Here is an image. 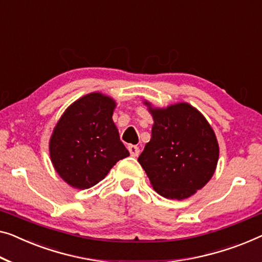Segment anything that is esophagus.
Listing matches in <instances>:
<instances>
[{
	"label": "esophagus",
	"mask_w": 262,
	"mask_h": 262,
	"mask_svg": "<svg viewBox=\"0 0 262 262\" xmlns=\"http://www.w3.org/2000/svg\"><path fill=\"white\" fill-rule=\"evenodd\" d=\"M128 150H129V153L132 156H134L136 158L140 154V149L138 146H134V144H130V146H128Z\"/></svg>",
	"instance_id": "obj_1"
}]
</instances>
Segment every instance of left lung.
Instances as JSON below:
<instances>
[{
  "label": "left lung",
  "instance_id": "left-lung-1",
  "mask_svg": "<svg viewBox=\"0 0 262 262\" xmlns=\"http://www.w3.org/2000/svg\"><path fill=\"white\" fill-rule=\"evenodd\" d=\"M149 112L154 119L151 139L138 160L156 193L182 200L213 177L219 159L215 134L204 115L188 103L149 107Z\"/></svg>",
  "mask_w": 262,
  "mask_h": 262
}]
</instances>
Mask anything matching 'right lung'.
Wrapping results in <instances>:
<instances>
[{
	"instance_id": "1",
	"label": "right lung",
	"mask_w": 262,
	"mask_h": 262,
	"mask_svg": "<svg viewBox=\"0 0 262 262\" xmlns=\"http://www.w3.org/2000/svg\"><path fill=\"white\" fill-rule=\"evenodd\" d=\"M114 108L111 97L93 93L74 102L57 122L49 143L50 158L70 186L91 188L129 156L113 122Z\"/></svg>"
}]
</instances>
